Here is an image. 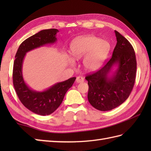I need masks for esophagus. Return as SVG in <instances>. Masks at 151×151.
Instances as JSON below:
<instances>
[{"label":"esophagus","mask_w":151,"mask_h":151,"mask_svg":"<svg viewBox=\"0 0 151 151\" xmlns=\"http://www.w3.org/2000/svg\"><path fill=\"white\" fill-rule=\"evenodd\" d=\"M76 83H82L84 82V78L82 76H78L77 78L76 79Z\"/></svg>","instance_id":"esophagus-1"}]
</instances>
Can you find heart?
<instances>
[{"label":"heart","instance_id":"obj_1","mask_svg":"<svg viewBox=\"0 0 151 151\" xmlns=\"http://www.w3.org/2000/svg\"><path fill=\"white\" fill-rule=\"evenodd\" d=\"M70 52L76 60L81 59L85 55L83 65L89 71H95L99 69L106 58L110 51V45L107 41L93 36H85L76 38L70 43ZM71 65L75 61L68 58Z\"/></svg>","mask_w":151,"mask_h":151}]
</instances>
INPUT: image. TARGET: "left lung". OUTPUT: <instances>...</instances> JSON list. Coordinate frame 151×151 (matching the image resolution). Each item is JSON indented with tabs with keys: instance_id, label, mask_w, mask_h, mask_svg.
I'll use <instances>...</instances> for the list:
<instances>
[{
	"instance_id": "8db88e82",
	"label": "left lung",
	"mask_w": 151,
	"mask_h": 151,
	"mask_svg": "<svg viewBox=\"0 0 151 151\" xmlns=\"http://www.w3.org/2000/svg\"><path fill=\"white\" fill-rule=\"evenodd\" d=\"M115 34L117 44L110 60L101 69L86 76L89 86L88 101L100 111L113 110L123 104L129 97L135 82V52L126 38L116 30ZM114 65L118 69L111 73Z\"/></svg>"
}]
</instances>
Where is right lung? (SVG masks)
Here are the masks:
<instances>
[{"instance_id": "right-lung-1", "label": "right lung", "mask_w": 151, "mask_h": 151, "mask_svg": "<svg viewBox=\"0 0 151 151\" xmlns=\"http://www.w3.org/2000/svg\"><path fill=\"white\" fill-rule=\"evenodd\" d=\"M57 29L43 30L22 42L15 54L13 69V83L19 100L28 110L40 115H50L62 104L67 90L73 86L76 77L56 83L43 91L30 88L25 83L22 73V63L27 52L46 44L57 41Z\"/></svg>"}]
</instances>
